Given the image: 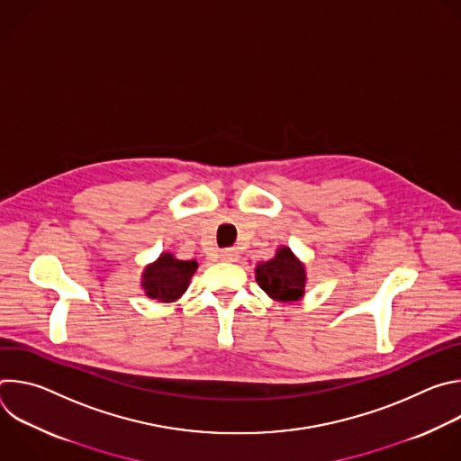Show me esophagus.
<instances>
[{
  "mask_svg": "<svg viewBox=\"0 0 461 461\" xmlns=\"http://www.w3.org/2000/svg\"><path fill=\"white\" fill-rule=\"evenodd\" d=\"M239 251L237 249H233V248H226V249H222L221 253H219V258L221 260H224V262H235V260H239Z\"/></svg>",
  "mask_w": 461,
  "mask_h": 461,
  "instance_id": "obj_1",
  "label": "esophagus"
}]
</instances>
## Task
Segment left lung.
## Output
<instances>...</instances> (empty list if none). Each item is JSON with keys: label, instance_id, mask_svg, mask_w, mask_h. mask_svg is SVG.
Masks as SVG:
<instances>
[{"label": "left lung", "instance_id": "1", "mask_svg": "<svg viewBox=\"0 0 461 461\" xmlns=\"http://www.w3.org/2000/svg\"><path fill=\"white\" fill-rule=\"evenodd\" d=\"M255 281L270 299L295 303L304 295L308 276L304 262L288 246H279L274 258L257 262Z\"/></svg>", "mask_w": 461, "mask_h": 461}]
</instances>
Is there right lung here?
<instances>
[{
	"mask_svg": "<svg viewBox=\"0 0 461 461\" xmlns=\"http://www.w3.org/2000/svg\"><path fill=\"white\" fill-rule=\"evenodd\" d=\"M199 268L196 260H180L171 251H162L157 260L142 272V290L158 303L178 301L187 290L193 274Z\"/></svg>",
	"mask_w": 461,
	"mask_h": 461,
	"instance_id": "right-lung-1",
	"label": "right lung"
}]
</instances>
